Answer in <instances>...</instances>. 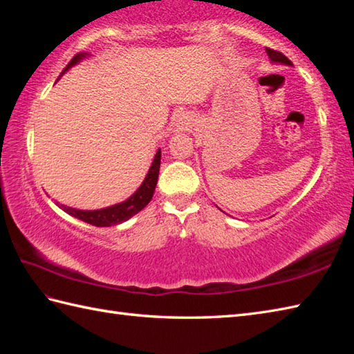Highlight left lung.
I'll use <instances>...</instances> for the list:
<instances>
[{
    "label": "left lung",
    "instance_id": "obj_1",
    "mask_svg": "<svg viewBox=\"0 0 354 354\" xmlns=\"http://www.w3.org/2000/svg\"><path fill=\"white\" fill-rule=\"evenodd\" d=\"M266 53H268V56H269V59H270V62H274V64H284V65H292V62L289 61L288 57H286L283 53H280V51H275V50H270V48H266Z\"/></svg>",
    "mask_w": 354,
    "mask_h": 354
}]
</instances>
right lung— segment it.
<instances>
[{
  "label": "right lung",
  "mask_w": 354,
  "mask_h": 354,
  "mask_svg": "<svg viewBox=\"0 0 354 354\" xmlns=\"http://www.w3.org/2000/svg\"><path fill=\"white\" fill-rule=\"evenodd\" d=\"M88 56H89L88 53H79V55L74 56L71 59V62L66 65V68L62 71V74H65V71H68L71 66L79 64L80 61H84V59ZM160 164H161V150L158 149L145 181L141 183L137 192H135L131 198L120 202V204L111 205L106 208H100V209H77V208H71L61 204L57 205L61 207L65 213H68L70 216L76 217V219L82 222L94 225V227H112V225L123 223L126 221H129L132 216L140 213L141 209L149 204L150 199H152L155 193V187L158 183V175H160Z\"/></svg>",
  "instance_id": "add662e5"
}]
</instances>
